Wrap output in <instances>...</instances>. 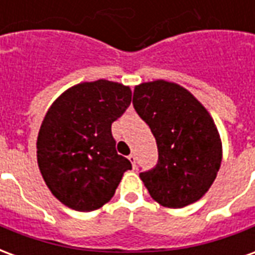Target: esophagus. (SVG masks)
Masks as SVG:
<instances>
[{
	"label": "esophagus",
	"instance_id": "esophagus-1",
	"mask_svg": "<svg viewBox=\"0 0 255 255\" xmlns=\"http://www.w3.org/2000/svg\"><path fill=\"white\" fill-rule=\"evenodd\" d=\"M128 160L131 161V164H132L133 168L136 166V157H135V154H129V155H128Z\"/></svg>",
	"mask_w": 255,
	"mask_h": 255
}]
</instances>
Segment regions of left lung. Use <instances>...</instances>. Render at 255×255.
Wrapping results in <instances>:
<instances>
[{
	"instance_id": "left-lung-1",
	"label": "left lung",
	"mask_w": 255,
	"mask_h": 255,
	"mask_svg": "<svg viewBox=\"0 0 255 255\" xmlns=\"http://www.w3.org/2000/svg\"><path fill=\"white\" fill-rule=\"evenodd\" d=\"M133 108L151 129L158 162L139 176L150 197L180 209L206 194L221 165V139L205 106L182 86L166 80L133 90Z\"/></svg>"
}]
</instances>
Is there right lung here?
Wrapping results in <instances>:
<instances>
[{"mask_svg":"<svg viewBox=\"0 0 255 255\" xmlns=\"http://www.w3.org/2000/svg\"><path fill=\"white\" fill-rule=\"evenodd\" d=\"M131 97L128 86L100 79L68 89L49 108L36 140L38 166L49 190L68 208H102L132 168L117 154L112 135V123Z\"/></svg>","mask_w":255,"mask_h":255,"instance_id":"right-lung-1","label":"right lung"}]
</instances>
